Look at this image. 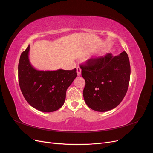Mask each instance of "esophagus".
Here are the masks:
<instances>
[{
	"mask_svg": "<svg viewBox=\"0 0 153 153\" xmlns=\"http://www.w3.org/2000/svg\"><path fill=\"white\" fill-rule=\"evenodd\" d=\"M76 70H77V75H78V76H80V75H81V71H82V69H81L80 67V66H77Z\"/></svg>",
	"mask_w": 153,
	"mask_h": 153,
	"instance_id": "obj_1",
	"label": "esophagus"
}]
</instances>
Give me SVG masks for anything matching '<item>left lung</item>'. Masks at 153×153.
<instances>
[{
	"instance_id": "8db88e82",
	"label": "left lung",
	"mask_w": 153,
	"mask_h": 153,
	"mask_svg": "<svg viewBox=\"0 0 153 153\" xmlns=\"http://www.w3.org/2000/svg\"><path fill=\"white\" fill-rule=\"evenodd\" d=\"M80 68L85 81L83 95L89 108L106 112L120 104L130 78V64L126 52L117 56L108 53L104 57L90 59Z\"/></svg>"
}]
</instances>
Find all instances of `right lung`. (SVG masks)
<instances>
[{"instance_id": "add662e5", "label": "right lung", "mask_w": 153, "mask_h": 153, "mask_svg": "<svg viewBox=\"0 0 153 153\" xmlns=\"http://www.w3.org/2000/svg\"><path fill=\"white\" fill-rule=\"evenodd\" d=\"M30 46L21 54L18 82L25 99L41 112H52L64 105L68 88L77 76L76 69L55 71L37 70L29 61Z\"/></svg>"}]
</instances>
